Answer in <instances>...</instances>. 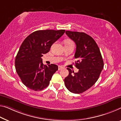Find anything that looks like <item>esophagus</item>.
<instances>
[{
	"mask_svg": "<svg viewBox=\"0 0 121 121\" xmlns=\"http://www.w3.org/2000/svg\"><path fill=\"white\" fill-rule=\"evenodd\" d=\"M63 69V67L61 66H58V70H60Z\"/></svg>",
	"mask_w": 121,
	"mask_h": 121,
	"instance_id": "34e87169",
	"label": "esophagus"
}]
</instances>
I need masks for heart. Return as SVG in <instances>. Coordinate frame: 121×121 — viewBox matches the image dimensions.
I'll use <instances>...</instances> for the list:
<instances>
[{
    "label": "heart",
    "instance_id": "obj_1",
    "mask_svg": "<svg viewBox=\"0 0 121 121\" xmlns=\"http://www.w3.org/2000/svg\"><path fill=\"white\" fill-rule=\"evenodd\" d=\"M72 42L71 40H70V39H66L64 41V43H70V42Z\"/></svg>",
    "mask_w": 121,
    "mask_h": 121
}]
</instances>
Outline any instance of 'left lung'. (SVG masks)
I'll return each mask as SVG.
<instances>
[{
  "mask_svg": "<svg viewBox=\"0 0 121 121\" xmlns=\"http://www.w3.org/2000/svg\"><path fill=\"white\" fill-rule=\"evenodd\" d=\"M65 33L76 43L75 66L79 70L75 73L67 68L69 73L64 79L65 85L70 92L81 94L97 82L103 69V60L97 44L91 37L84 32L66 31Z\"/></svg>",
  "mask_w": 121,
  "mask_h": 121,
  "instance_id": "left-lung-1",
  "label": "left lung"
}]
</instances>
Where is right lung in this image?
Instances as JSON below:
<instances>
[{
	"label": "right lung",
	"instance_id": "obj_1",
	"mask_svg": "<svg viewBox=\"0 0 121 121\" xmlns=\"http://www.w3.org/2000/svg\"><path fill=\"white\" fill-rule=\"evenodd\" d=\"M64 32V30L36 31L22 43L16 57L15 67L22 83L27 88L40 91L49 85L58 66L44 65L41 57Z\"/></svg>",
	"mask_w": 121,
	"mask_h": 121
}]
</instances>
